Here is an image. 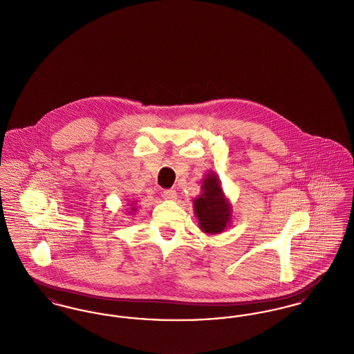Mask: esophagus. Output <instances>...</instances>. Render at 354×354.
Instances as JSON below:
<instances>
[{"label": "esophagus", "mask_w": 354, "mask_h": 354, "mask_svg": "<svg viewBox=\"0 0 354 354\" xmlns=\"http://www.w3.org/2000/svg\"><path fill=\"white\" fill-rule=\"evenodd\" d=\"M163 198L165 199H167V201H174V199H176V191L175 189H165L163 191Z\"/></svg>", "instance_id": "1"}]
</instances>
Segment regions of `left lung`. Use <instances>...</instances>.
<instances>
[{"label":"left lung","mask_w":354,"mask_h":354,"mask_svg":"<svg viewBox=\"0 0 354 354\" xmlns=\"http://www.w3.org/2000/svg\"><path fill=\"white\" fill-rule=\"evenodd\" d=\"M194 211L201 230L205 234H220L230 224L231 204L215 174H207L203 179L202 194L194 201Z\"/></svg>","instance_id":"1"}]
</instances>
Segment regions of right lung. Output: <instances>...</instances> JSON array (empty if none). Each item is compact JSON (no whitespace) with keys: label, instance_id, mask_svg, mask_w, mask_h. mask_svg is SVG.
Masks as SVG:
<instances>
[{"label":"right lung","instance_id":"1","mask_svg":"<svg viewBox=\"0 0 354 354\" xmlns=\"http://www.w3.org/2000/svg\"><path fill=\"white\" fill-rule=\"evenodd\" d=\"M131 211H135V208H131Z\"/></svg>","mask_w":354,"mask_h":354}]
</instances>
